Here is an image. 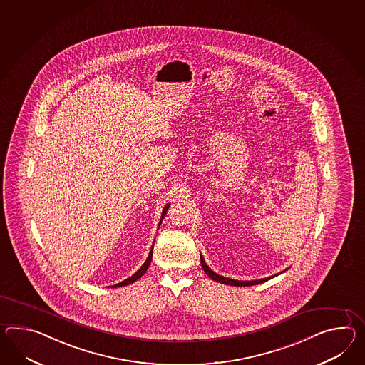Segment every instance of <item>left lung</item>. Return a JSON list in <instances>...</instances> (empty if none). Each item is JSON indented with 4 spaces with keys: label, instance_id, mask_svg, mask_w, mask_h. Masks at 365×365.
Wrapping results in <instances>:
<instances>
[{
    "label": "left lung",
    "instance_id": "left-lung-1",
    "mask_svg": "<svg viewBox=\"0 0 365 365\" xmlns=\"http://www.w3.org/2000/svg\"><path fill=\"white\" fill-rule=\"evenodd\" d=\"M200 264H202V267H203L205 274L210 277V278H212L216 282H220V284H231V286H240V287H242V286H252V284H262V282H265L267 279L274 278V277L278 276V274H282L284 272L287 270V269H284V272H281V273H278V274L267 277V278H261V279H255V281H237V279H232V278H227V277H222L220 276V274H217V273H215L214 270H211V267L205 264L203 256H200Z\"/></svg>",
    "mask_w": 365,
    "mask_h": 365
}]
</instances>
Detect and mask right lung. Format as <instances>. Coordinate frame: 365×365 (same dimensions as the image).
<instances>
[{
	"mask_svg": "<svg viewBox=\"0 0 365 365\" xmlns=\"http://www.w3.org/2000/svg\"><path fill=\"white\" fill-rule=\"evenodd\" d=\"M169 210V205H165V208H163V211H162V215H160V222H162V220H163V217H165V215H166V211ZM154 247V245H153ZM153 247H151L150 252H149V256H148V258H146V261L143 262V267H140L135 273H134L133 276L129 277V278H126L125 281H123V282H120V284H115L113 287H120V286H126V284H133L134 281H137L138 278H141V277L146 273V270L149 269V267H150V262H151V258H153Z\"/></svg>",
	"mask_w": 365,
	"mask_h": 365,
	"instance_id": "obj_1",
	"label": "right lung"
}]
</instances>
